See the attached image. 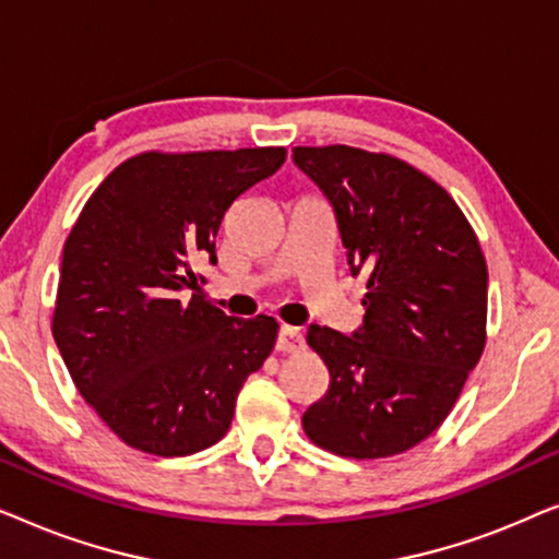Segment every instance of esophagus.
Segmentation results:
<instances>
[{"mask_svg": "<svg viewBox=\"0 0 559 559\" xmlns=\"http://www.w3.org/2000/svg\"><path fill=\"white\" fill-rule=\"evenodd\" d=\"M302 348V331L293 325H282L280 328V338H277V350L282 354H295V350Z\"/></svg>", "mask_w": 559, "mask_h": 559, "instance_id": "1", "label": "esophagus"}]
</instances>
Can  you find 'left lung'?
I'll use <instances>...</instances> for the list:
<instances>
[{
  "label": "left lung",
  "mask_w": 559,
  "mask_h": 559,
  "mask_svg": "<svg viewBox=\"0 0 559 559\" xmlns=\"http://www.w3.org/2000/svg\"><path fill=\"white\" fill-rule=\"evenodd\" d=\"M335 211L350 272L366 274L364 328L310 325L331 384L302 415L318 448L354 461L407 453L455 407L486 346L488 270L442 186L386 152L295 147Z\"/></svg>",
  "instance_id": "obj_1"
}]
</instances>
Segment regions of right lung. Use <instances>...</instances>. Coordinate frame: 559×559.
<instances>
[{
	"instance_id": "1",
	"label": "right lung",
	"mask_w": 559,
	"mask_h": 559,
	"mask_svg": "<svg viewBox=\"0 0 559 559\" xmlns=\"http://www.w3.org/2000/svg\"><path fill=\"white\" fill-rule=\"evenodd\" d=\"M285 159V147L140 152L83 205L52 335L75 389L129 448L180 457L216 445L243 381L272 354L277 320L228 318L195 262H216L226 211Z\"/></svg>"
}]
</instances>
